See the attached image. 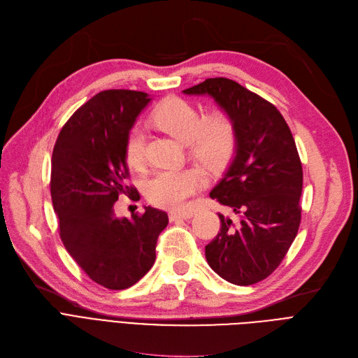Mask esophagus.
I'll return each instance as SVG.
<instances>
[{"label": "esophagus", "instance_id": "1", "mask_svg": "<svg viewBox=\"0 0 358 358\" xmlns=\"http://www.w3.org/2000/svg\"><path fill=\"white\" fill-rule=\"evenodd\" d=\"M194 214H195V213H194L192 210L173 211V213H170V220H172V221H175V220H178V218H182V220H188V218H191Z\"/></svg>", "mask_w": 358, "mask_h": 358}]
</instances>
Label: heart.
Segmentation results:
<instances>
[{"mask_svg":"<svg viewBox=\"0 0 358 358\" xmlns=\"http://www.w3.org/2000/svg\"><path fill=\"white\" fill-rule=\"evenodd\" d=\"M152 122L166 132L185 141L189 155L211 170L223 167L236 143L233 117L223 108L202 115L188 100L170 97L152 112ZM147 131L135 124L127 137L125 157L131 167L141 169L145 163ZM206 173L195 164L183 167H163L147 180V198L159 207H180L206 186Z\"/></svg>","mask_w":358,"mask_h":358,"instance_id":"1","label":"heart"}]
</instances>
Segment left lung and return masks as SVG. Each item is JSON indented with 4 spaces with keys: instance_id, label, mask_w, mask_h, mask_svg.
I'll list each match as a JSON object with an SVG mask.
<instances>
[{
    "instance_id": "8db88e82",
    "label": "left lung",
    "mask_w": 358,
    "mask_h": 358,
    "mask_svg": "<svg viewBox=\"0 0 358 358\" xmlns=\"http://www.w3.org/2000/svg\"><path fill=\"white\" fill-rule=\"evenodd\" d=\"M183 93L211 96L236 128L234 157L210 194L236 220L218 214L207 261L231 284L259 282L280 266L300 226L303 169L293 134L271 101L233 80L207 78Z\"/></svg>"
}]
</instances>
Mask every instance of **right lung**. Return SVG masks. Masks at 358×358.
Wrapping results in <instances>:
<instances>
[{"label":"right lung","instance_id":"right-lung-1","mask_svg":"<svg viewBox=\"0 0 358 358\" xmlns=\"http://www.w3.org/2000/svg\"><path fill=\"white\" fill-rule=\"evenodd\" d=\"M148 101L143 92L97 93L65 122L52 152L50 196L61 241L89 278L109 290H125L147 274L169 223L151 207L132 218L113 210L119 195L140 198L127 183L125 143Z\"/></svg>","mask_w":358,"mask_h":358}]
</instances>
